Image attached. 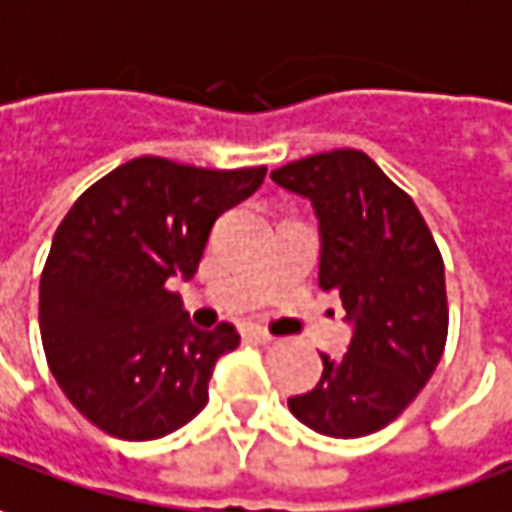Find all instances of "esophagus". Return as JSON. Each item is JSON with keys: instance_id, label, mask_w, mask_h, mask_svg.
I'll list each match as a JSON object with an SVG mask.
<instances>
[{"instance_id": "esophagus-1", "label": "esophagus", "mask_w": 512, "mask_h": 512, "mask_svg": "<svg viewBox=\"0 0 512 512\" xmlns=\"http://www.w3.org/2000/svg\"><path fill=\"white\" fill-rule=\"evenodd\" d=\"M243 338H249V341H255V344H272V341H275V335H269L266 329H255V326L243 329Z\"/></svg>"}]
</instances>
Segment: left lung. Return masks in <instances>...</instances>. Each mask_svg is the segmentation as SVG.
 I'll return each instance as SVG.
<instances>
[{
	"label": "left lung",
	"mask_w": 512,
	"mask_h": 512,
	"mask_svg": "<svg viewBox=\"0 0 512 512\" xmlns=\"http://www.w3.org/2000/svg\"><path fill=\"white\" fill-rule=\"evenodd\" d=\"M321 220V289L338 292L355 335L323 358L318 387L289 398L315 433H378L418 398L444 355L450 306L444 257L418 206L364 151L335 148L272 171Z\"/></svg>",
	"instance_id": "left-lung-1"
}]
</instances>
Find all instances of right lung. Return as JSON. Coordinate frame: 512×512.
I'll return each mask as SVG.
<instances>
[{"label": "right lung", "mask_w": 512, "mask_h": 512, "mask_svg": "<svg viewBox=\"0 0 512 512\" xmlns=\"http://www.w3.org/2000/svg\"><path fill=\"white\" fill-rule=\"evenodd\" d=\"M266 166L200 168L137 157L62 217L39 278V332L56 384L94 427L151 441L209 401L232 323L194 329L168 286L197 272L214 220L260 189Z\"/></svg>", "instance_id": "1"}]
</instances>
